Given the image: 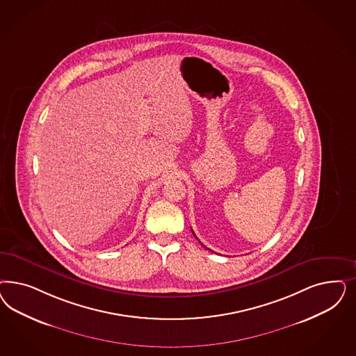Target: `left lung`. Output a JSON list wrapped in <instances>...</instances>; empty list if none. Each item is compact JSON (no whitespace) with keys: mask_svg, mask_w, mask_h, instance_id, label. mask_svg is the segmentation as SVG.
<instances>
[{"mask_svg":"<svg viewBox=\"0 0 356 356\" xmlns=\"http://www.w3.org/2000/svg\"><path fill=\"white\" fill-rule=\"evenodd\" d=\"M194 236H195V234H194ZM195 237H196V236H195Z\"/></svg>","mask_w":356,"mask_h":356,"instance_id":"1","label":"left lung"}]
</instances>
